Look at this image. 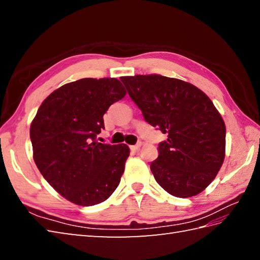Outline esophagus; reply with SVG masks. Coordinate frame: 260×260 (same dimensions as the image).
Segmentation results:
<instances>
[{"label": "esophagus", "instance_id": "obj_1", "mask_svg": "<svg viewBox=\"0 0 260 260\" xmlns=\"http://www.w3.org/2000/svg\"><path fill=\"white\" fill-rule=\"evenodd\" d=\"M141 145H142L141 143H137L136 145H132V146H131V150H132V151H139Z\"/></svg>", "mask_w": 260, "mask_h": 260}]
</instances>
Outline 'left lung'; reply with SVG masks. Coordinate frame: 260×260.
Segmentation results:
<instances>
[{
	"mask_svg": "<svg viewBox=\"0 0 260 260\" xmlns=\"http://www.w3.org/2000/svg\"><path fill=\"white\" fill-rule=\"evenodd\" d=\"M120 80L147 123L168 134L151 163L157 183L178 198L199 194L224 159L225 125L211 99L189 82L159 75Z\"/></svg>",
	"mask_w": 260,
	"mask_h": 260,
	"instance_id": "obj_1",
	"label": "left lung"
}]
</instances>
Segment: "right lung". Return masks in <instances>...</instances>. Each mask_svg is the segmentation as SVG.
Returning <instances> with one entry per match:
<instances>
[{
	"label": "right lung",
	"instance_id": "right-lung-1",
	"mask_svg": "<svg viewBox=\"0 0 260 260\" xmlns=\"http://www.w3.org/2000/svg\"><path fill=\"white\" fill-rule=\"evenodd\" d=\"M125 95L118 79H79L50 93L32 120L30 139L39 171L78 206L107 200L119 184L129 148L96 137L105 128L104 114Z\"/></svg>",
	"mask_w": 260,
	"mask_h": 260
}]
</instances>
